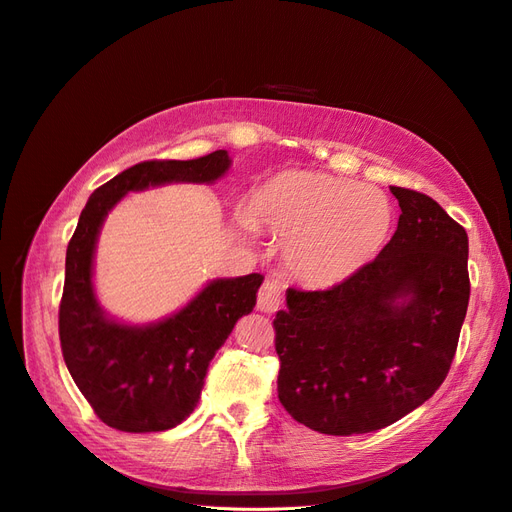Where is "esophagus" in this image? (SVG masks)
I'll list each match as a JSON object with an SVG mask.
<instances>
[{"label":"esophagus","instance_id":"esophagus-1","mask_svg":"<svg viewBox=\"0 0 512 512\" xmlns=\"http://www.w3.org/2000/svg\"><path fill=\"white\" fill-rule=\"evenodd\" d=\"M283 303V294H281V285L277 281H266L259 287L257 294V309L264 313H274Z\"/></svg>","mask_w":512,"mask_h":512}]
</instances>
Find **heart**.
<instances>
[{"mask_svg":"<svg viewBox=\"0 0 512 512\" xmlns=\"http://www.w3.org/2000/svg\"><path fill=\"white\" fill-rule=\"evenodd\" d=\"M391 220L381 190L324 170L290 168L251 192L238 227L277 235L285 266L300 283L331 287L370 264L387 240Z\"/></svg>","mask_w":512,"mask_h":512,"instance_id":"obj_1","label":"heart"}]
</instances>
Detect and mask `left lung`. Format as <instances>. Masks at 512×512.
Returning <instances> with one entry per match:
<instances>
[{"mask_svg": "<svg viewBox=\"0 0 512 512\" xmlns=\"http://www.w3.org/2000/svg\"><path fill=\"white\" fill-rule=\"evenodd\" d=\"M398 229L329 290L285 292L277 311L279 400L324 435L381 430L448 376L469 305L465 229L430 196L391 186Z\"/></svg>", "mask_w": 512, "mask_h": 512, "instance_id": "1", "label": "left lung"}]
</instances>
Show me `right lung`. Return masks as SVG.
I'll return each mask as SVG.
<instances>
[{
  "label": "right lung",
  "instance_id": "1",
  "mask_svg": "<svg viewBox=\"0 0 512 512\" xmlns=\"http://www.w3.org/2000/svg\"><path fill=\"white\" fill-rule=\"evenodd\" d=\"M225 149L196 160L140 162L97 188L67 248L60 303L64 363L103 424L123 432H160L199 404L209 361L235 322L251 313L261 274L212 279L170 316L129 324L112 318L95 292V251L106 216L129 192L166 183H214L227 175Z\"/></svg>",
  "mask_w": 512,
  "mask_h": 512
}]
</instances>
